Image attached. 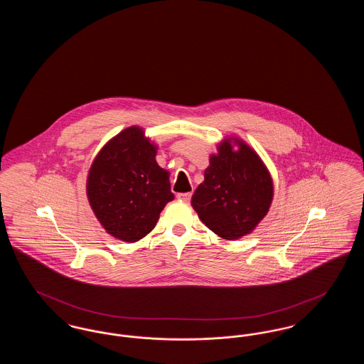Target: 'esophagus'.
<instances>
[{
	"label": "esophagus",
	"mask_w": 364,
	"mask_h": 364,
	"mask_svg": "<svg viewBox=\"0 0 364 364\" xmlns=\"http://www.w3.org/2000/svg\"><path fill=\"white\" fill-rule=\"evenodd\" d=\"M191 195H192L191 192H180V193H177V199L183 200V202H190Z\"/></svg>",
	"instance_id": "1"
}]
</instances>
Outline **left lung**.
I'll list each match as a JSON object with an SVG mask.
<instances>
[{"label": "left lung", "instance_id": "left-lung-1", "mask_svg": "<svg viewBox=\"0 0 364 364\" xmlns=\"http://www.w3.org/2000/svg\"><path fill=\"white\" fill-rule=\"evenodd\" d=\"M237 146V149L234 147ZM210 156L205 181L191 205L202 223L226 240L251 233L273 200V180L266 165L244 140L226 138Z\"/></svg>", "mask_w": 364, "mask_h": 364}]
</instances>
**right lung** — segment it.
Returning <instances> with one entry per match:
<instances>
[{
    "mask_svg": "<svg viewBox=\"0 0 364 364\" xmlns=\"http://www.w3.org/2000/svg\"><path fill=\"white\" fill-rule=\"evenodd\" d=\"M156 156V144L134 125L110 139L92 161L87 198L105 230L119 240L143 239L173 200L169 172Z\"/></svg>",
    "mask_w": 364,
    "mask_h": 364,
    "instance_id": "add662e5",
    "label": "right lung"
}]
</instances>
